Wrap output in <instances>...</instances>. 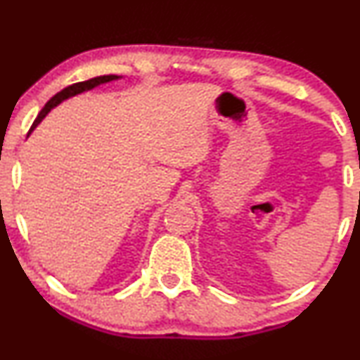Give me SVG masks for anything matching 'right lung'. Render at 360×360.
<instances>
[{
    "label": "right lung",
    "instance_id": "add662e5",
    "mask_svg": "<svg viewBox=\"0 0 360 360\" xmlns=\"http://www.w3.org/2000/svg\"><path fill=\"white\" fill-rule=\"evenodd\" d=\"M119 79H122V77H119V75H102V77H95V79H90V80H85V82H79V84L68 85L67 89L60 90L58 94H55L53 97H51L50 101L45 103V107H43L40 114H38L37 119H34V122L32 125V129H30V132H32L33 129H37V125L40 124L41 120L46 117V114H49V112L53 109V107L58 105V103H62L63 101H67V98H70V97H75V95H79L82 92H89V90L95 89V86L107 84V82L119 80Z\"/></svg>",
    "mask_w": 360,
    "mask_h": 360
}]
</instances>
